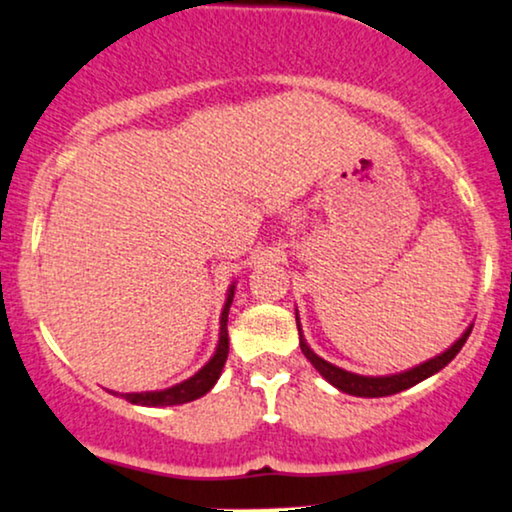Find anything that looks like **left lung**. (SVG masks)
Returning <instances> with one entry per match:
<instances>
[{"label": "left lung", "instance_id": "1", "mask_svg": "<svg viewBox=\"0 0 512 512\" xmlns=\"http://www.w3.org/2000/svg\"><path fill=\"white\" fill-rule=\"evenodd\" d=\"M297 328H300V323H297ZM472 328H468L461 338L456 340V345L451 349H446L444 354H439V357L425 361V364H420L416 368H411V371L406 373H399V375H385V378H371V375H357V373H349V371H342V368L328 364L326 359L316 357V354L309 349L307 342L302 340V333H300V347H302V354L312 361V366L319 371L323 378L328 380V383L338 387V390L347 392V394H354V397H387V394H397L401 390H409V387L418 385L420 380L430 378V375H435L437 371H442V368L449 364L451 359L456 357L458 352H461V347L465 345V340H468Z\"/></svg>", "mask_w": 512, "mask_h": 512}]
</instances>
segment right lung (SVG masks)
Masks as SVG:
<instances>
[{
    "instance_id": "obj_1",
    "label": "right lung",
    "mask_w": 512,
    "mask_h": 512,
    "mask_svg": "<svg viewBox=\"0 0 512 512\" xmlns=\"http://www.w3.org/2000/svg\"><path fill=\"white\" fill-rule=\"evenodd\" d=\"M231 300H234V288L229 290V297H226L222 321H219L222 323V328H219V345H217L215 357H212L208 364L200 368L193 378L170 387V390L134 392V394H125V399L132 401V404H139V406H174V404H186V401H193V399L203 397L205 392H210L212 385L219 380V375H222L226 357H229V331H226V321H229Z\"/></svg>"
}]
</instances>
